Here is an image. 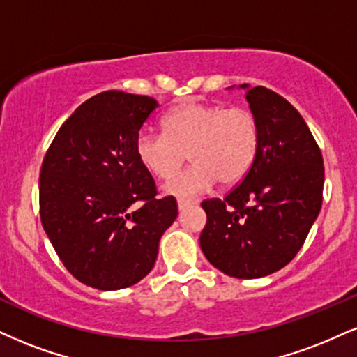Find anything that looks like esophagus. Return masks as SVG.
Returning <instances> with one entry per match:
<instances>
[{
  "instance_id": "1",
  "label": "esophagus",
  "mask_w": 357,
  "mask_h": 357,
  "mask_svg": "<svg viewBox=\"0 0 357 357\" xmlns=\"http://www.w3.org/2000/svg\"><path fill=\"white\" fill-rule=\"evenodd\" d=\"M177 205H178V210H185V208H188V206H192V202L190 200H178Z\"/></svg>"
}]
</instances>
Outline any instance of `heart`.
Here are the masks:
<instances>
[{
	"label": "heart",
	"mask_w": 357,
	"mask_h": 357,
	"mask_svg": "<svg viewBox=\"0 0 357 357\" xmlns=\"http://www.w3.org/2000/svg\"><path fill=\"white\" fill-rule=\"evenodd\" d=\"M164 134L144 132L135 140L139 162L158 178H169L186 160L194 164L165 183V192L193 199L217 180L231 187L252 169L258 152L257 117L245 107L187 102L162 119Z\"/></svg>",
	"instance_id": "1"
}]
</instances>
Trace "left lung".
<instances>
[{
    "mask_svg": "<svg viewBox=\"0 0 357 357\" xmlns=\"http://www.w3.org/2000/svg\"><path fill=\"white\" fill-rule=\"evenodd\" d=\"M235 86L228 87L233 89ZM257 117L252 169L223 200L202 202V252L233 278H263L296 257L323 204V155L305 119L280 94L240 84Z\"/></svg>",
    "mask_w": 357,
    "mask_h": 357,
    "instance_id": "left-lung-1",
    "label": "left lung"
}]
</instances>
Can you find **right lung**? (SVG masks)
I'll use <instances>...</instances> for the list:
<instances>
[{
  "label": "right lung",
  "instance_id": "add662e5",
  "mask_svg": "<svg viewBox=\"0 0 357 357\" xmlns=\"http://www.w3.org/2000/svg\"><path fill=\"white\" fill-rule=\"evenodd\" d=\"M157 107L147 96L100 92L61 126L43 160L44 231L74 278L100 291L145 278L177 218V202L155 199V182L135 153L140 127Z\"/></svg>",
  "mask_w": 357,
  "mask_h": 357
}]
</instances>
